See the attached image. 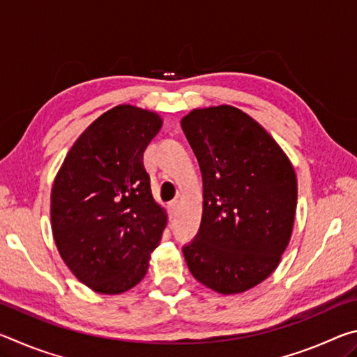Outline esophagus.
<instances>
[{
    "label": "esophagus",
    "instance_id": "34e87169",
    "mask_svg": "<svg viewBox=\"0 0 357 357\" xmlns=\"http://www.w3.org/2000/svg\"><path fill=\"white\" fill-rule=\"evenodd\" d=\"M178 208H179V202L174 200L168 203V211H170V215H174L178 213Z\"/></svg>",
    "mask_w": 357,
    "mask_h": 357
}]
</instances>
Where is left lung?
<instances>
[{"mask_svg": "<svg viewBox=\"0 0 357 357\" xmlns=\"http://www.w3.org/2000/svg\"><path fill=\"white\" fill-rule=\"evenodd\" d=\"M181 128L203 176V215L183 247L195 279L220 294L274 273L293 231L298 181L277 142L231 105L195 108Z\"/></svg>", "mask_w": 357, "mask_h": 357, "instance_id": "8db88e82", "label": "left lung"}]
</instances>
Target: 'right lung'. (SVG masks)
<instances>
[{
  "label": "right lung",
  "instance_id": "1",
  "mask_svg": "<svg viewBox=\"0 0 357 357\" xmlns=\"http://www.w3.org/2000/svg\"><path fill=\"white\" fill-rule=\"evenodd\" d=\"M162 118L116 105L88 126L66 155L52 187V231L78 280L119 294L148 273L167 213L151 193L143 153Z\"/></svg>",
  "mask_w": 357,
  "mask_h": 357
}]
</instances>
